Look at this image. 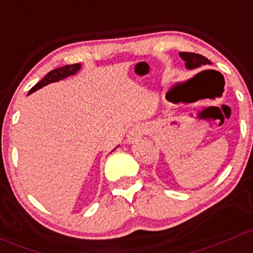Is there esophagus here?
Instances as JSON below:
<instances>
[{
	"label": "esophagus",
	"instance_id": "esophagus-1",
	"mask_svg": "<svg viewBox=\"0 0 253 253\" xmlns=\"http://www.w3.org/2000/svg\"><path fill=\"white\" fill-rule=\"evenodd\" d=\"M146 131H147V129H146V126H143V124H137V126H135L129 132H127V141H129V142H135L138 138H141V136H142Z\"/></svg>",
	"mask_w": 253,
	"mask_h": 253
}]
</instances>
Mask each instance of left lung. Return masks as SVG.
<instances>
[{
  "label": "left lung",
  "instance_id": "1",
  "mask_svg": "<svg viewBox=\"0 0 253 253\" xmlns=\"http://www.w3.org/2000/svg\"><path fill=\"white\" fill-rule=\"evenodd\" d=\"M180 56L186 62V67L188 70L198 69V67H208L211 65V61L205 56L197 53H188V51H181Z\"/></svg>",
  "mask_w": 253,
  "mask_h": 253
}]
</instances>
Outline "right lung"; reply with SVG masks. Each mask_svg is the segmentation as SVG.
Wrapping results in <instances>:
<instances>
[{
	"mask_svg": "<svg viewBox=\"0 0 253 253\" xmlns=\"http://www.w3.org/2000/svg\"><path fill=\"white\" fill-rule=\"evenodd\" d=\"M78 70H81V64L66 65V66H64V67H59V69L53 70V71L47 73V75L44 76V78H43L42 81H40V82L37 83L36 85L32 86V88L30 89L29 94L34 93V91H36V90H39L40 88L47 85V84L53 83V82H58V81L62 80V78L69 77V76H71V75H75V73L77 72Z\"/></svg>",
	"mask_w": 253,
	"mask_h": 253,
	"instance_id": "1",
	"label": "right lung"
}]
</instances>
